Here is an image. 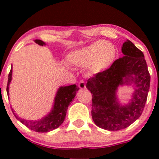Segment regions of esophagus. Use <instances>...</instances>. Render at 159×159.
Instances as JSON below:
<instances>
[{
    "mask_svg": "<svg viewBox=\"0 0 159 159\" xmlns=\"http://www.w3.org/2000/svg\"><path fill=\"white\" fill-rule=\"evenodd\" d=\"M78 87H80V89H81V90H84L86 89V84H85V82L84 81H81L79 84H78Z\"/></svg>",
    "mask_w": 159,
    "mask_h": 159,
    "instance_id": "obj_1",
    "label": "esophagus"
}]
</instances>
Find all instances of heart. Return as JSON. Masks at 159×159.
Returning a JSON list of instances; mask_svg holds the SVG:
<instances>
[{"instance_id": "obj_1", "label": "heart", "mask_w": 159, "mask_h": 159, "mask_svg": "<svg viewBox=\"0 0 159 159\" xmlns=\"http://www.w3.org/2000/svg\"><path fill=\"white\" fill-rule=\"evenodd\" d=\"M116 52L111 43L96 41L92 44L77 49L66 55L70 65L86 68L87 73L94 75L103 72L114 63Z\"/></svg>"}]
</instances>
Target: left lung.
<instances>
[{"instance_id":"1","label":"left lung","mask_w":159,"mask_h":159,"mask_svg":"<svg viewBox=\"0 0 159 159\" xmlns=\"http://www.w3.org/2000/svg\"><path fill=\"white\" fill-rule=\"evenodd\" d=\"M123 57L106 70L89 78L86 85L93 94L92 118L97 126L108 131L125 129L143 112L150 84L143 53L127 39L122 46ZM132 85L134 89L129 102L122 105L118 88Z\"/></svg>"}]
</instances>
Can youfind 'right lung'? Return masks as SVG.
<instances>
[{
    "label": "right lung",
    "mask_w": 159,
    "mask_h": 159,
    "mask_svg": "<svg viewBox=\"0 0 159 159\" xmlns=\"http://www.w3.org/2000/svg\"><path fill=\"white\" fill-rule=\"evenodd\" d=\"M34 41L36 44L41 45V46L46 45L44 42L40 39H36ZM12 66L11 67L10 74L8 76V83H7V92L8 96L9 88H10L11 81H12ZM78 90H79V87L75 84L60 87L57 89L55 96H54V102H53L50 112H48V114L39 120H29L21 118L19 115L16 114L15 111L12 109V107L11 108H12V113L16 119L19 120L28 129L36 132H48L58 128L63 123L69 104L73 101L75 96H76V93Z\"/></svg>",
    "instance_id": "right-lung-1"
}]
</instances>
